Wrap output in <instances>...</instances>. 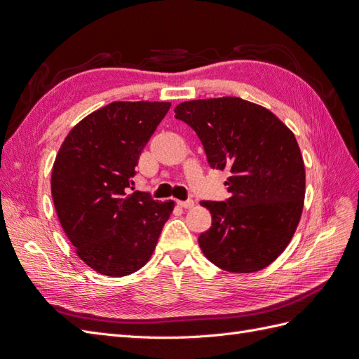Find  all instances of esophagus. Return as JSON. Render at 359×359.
Listing matches in <instances>:
<instances>
[{"label":"esophagus","mask_w":359,"mask_h":359,"mask_svg":"<svg viewBox=\"0 0 359 359\" xmlns=\"http://www.w3.org/2000/svg\"><path fill=\"white\" fill-rule=\"evenodd\" d=\"M178 205L181 206V208H186V210H189V208H193L194 201H193V199H187V201H178Z\"/></svg>","instance_id":"1"}]
</instances>
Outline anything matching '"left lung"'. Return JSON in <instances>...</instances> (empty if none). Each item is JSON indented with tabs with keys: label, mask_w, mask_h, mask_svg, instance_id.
Masks as SVG:
<instances>
[{
	"label": "left lung",
	"mask_w": 359,
	"mask_h": 359,
	"mask_svg": "<svg viewBox=\"0 0 359 359\" xmlns=\"http://www.w3.org/2000/svg\"><path fill=\"white\" fill-rule=\"evenodd\" d=\"M212 169H229L231 198L202 201L212 224L199 235L210 262L229 273H255L283 253L301 219L306 170L290 130L265 107L240 99L191 100L175 107Z\"/></svg>",
	"instance_id": "obj_1"
}]
</instances>
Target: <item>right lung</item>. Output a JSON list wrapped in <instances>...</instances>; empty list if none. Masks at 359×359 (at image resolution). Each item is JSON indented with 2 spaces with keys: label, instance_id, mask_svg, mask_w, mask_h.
Returning <instances> with one entry per match:
<instances>
[{
  "label": "right lung",
  "instance_id": "obj_1",
  "mask_svg": "<svg viewBox=\"0 0 359 359\" xmlns=\"http://www.w3.org/2000/svg\"><path fill=\"white\" fill-rule=\"evenodd\" d=\"M169 107L109 103L76 124L58 151L53 205L76 253L97 273L123 277L142 268L173 210L172 201H154L148 191L128 194L139 156Z\"/></svg>",
  "mask_w": 359,
  "mask_h": 359
}]
</instances>
